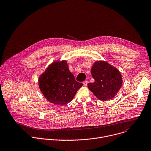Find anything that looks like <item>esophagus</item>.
<instances>
[{"label":"esophagus","mask_w":151,"mask_h":151,"mask_svg":"<svg viewBox=\"0 0 151 151\" xmlns=\"http://www.w3.org/2000/svg\"><path fill=\"white\" fill-rule=\"evenodd\" d=\"M83 84L84 86H86L87 84H88V81H85L83 82Z\"/></svg>","instance_id":"obj_1"}]
</instances>
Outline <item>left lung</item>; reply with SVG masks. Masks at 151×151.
<instances>
[{"mask_svg": "<svg viewBox=\"0 0 151 151\" xmlns=\"http://www.w3.org/2000/svg\"><path fill=\"white\" fill-rule=\"evenodd\" d=\"M91 74L95 82L88 83L89 89L98 99L106 101L112 99L122 85V77L116 68L104 61L95 62Z\"/></svg>", "mask_w": 151, "mask_h": 151, "instance_id": "8db88e82", "label": "left lung"}]
</instances>
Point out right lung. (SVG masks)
I'll list each match as a JSON object with an SVG mask.
<instances>
[{"instance_id":"right-lung-1","label":"right lung","mask_w":151,"mask_h":151,"mask_svg":"<svg viewBox=\"0 0 151 151\" xmlns=\"http://www.w3.org/2000/svg\"><path fill=\"white\" fill-rule=\"evenodd\" d=\"M39 87L48 101L66 105L73 99L83 85L75 80L66 61L55 62L50 65L39 78Z\"/></svg>"}]
</instances>
